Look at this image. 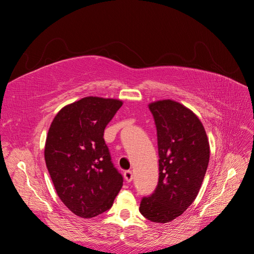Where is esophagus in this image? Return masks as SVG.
<instances>
[{
    "label": "esophagus",
    "instance_id": "1",
    "mask_svg": "<svg viewBox=\"0 0 254 254\" xmlns=\"http://www.w3.org/2000/svg\"><path fill=\"white\" fill-rule=\"evenodd\" d=\"M124 178L127 182H131L132 179H133V175H132V172L131 171H126L124 172Z\"/></svg>",
    "mask_w": 254,
    "mask_h": 254
}]
</instances>
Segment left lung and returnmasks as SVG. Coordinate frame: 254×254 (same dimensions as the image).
<instances>
[{"label":"left lung","mask_w":254,"mask_h":254,"mask_svg":"<svg viewBox=\"0 0 254 254\" xmlns=\"http://www.w3.org/2000/svg\"><path fill=\"white\" fill-rule=\"evenodd\" d=\"M157 128L159 180L155 191L143 197L140 212L165 224L193 203L209 164L210 145L203 125L183 105L164 99L149 104Z\"/></svg>","instance_id":"1"}]
</instances>
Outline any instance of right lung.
<instances>
[{
	"label": "right lung",
	"mask_w": 254,
	"mask_h": 254,
	"mask_svg": "<svg viewBox=\"0 0 254 254\" xmlns=\"http://www.w3.org/2000/svg\"><path fill=\"white\" fill-rule=\"evenodd\" d=\"M122 101L84 97L61 109L47 136L44 159L57 194L68 210L91 218L109 210L123 187L104 140Z\"/></svg>",
	"instance_id": "1"
}]
</instances>
